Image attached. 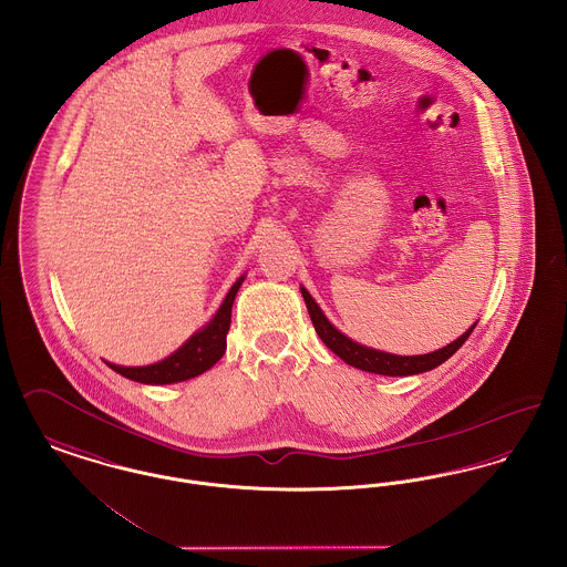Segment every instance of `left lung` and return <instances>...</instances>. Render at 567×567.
<instances>
[{"label":"left lung","instance_id":"left-lung-1","mask_svg":"<svg viewBox=\"0 0 567 567\" xmlns=\"http://www.w3.org/2000/svg\"><path fill=\"white\" fill-rule=\"evenodd\" d=\"M300 292L305 298V305H307V311L311 316L313 328L320 334V339L324 341L328 350H332L343 362H348L357 369H362V371H369V373H378V375L401 378V375H416V373L431 371V369L440 367L442 362H446L447 358L452 357L467 341V337L476 328V324H474L470 330H465L456 341L447 343L446 348H442L437 352L420 354V357H396V354L380 352V350H373V348H367V346H360L357 341H352L350 337H346L341 330H337L328 322V318L322 313V309L318 307V302L311 298V295L305 288H300Z\"/></svg>","mask_w":567,"mask_h":567}]
</instances>
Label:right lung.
Segmentation results:
<instances>
[{
	"label": "right lung",
	"mask_w": 567,
	"mask_h": 567,
	"mask_svg": "<svg viewBox=\"0 0 567 567\" xmlns=\"http://www.w3.org/2000/svg\"><path fill=\"white\" fill-rule=\"evenodd\" d=\"M243 279L245 275H240L235 281V286L224 298L221 307L217 309L209 324L194 332L171 357L147 367H121L113 362H106V364L123 378L141 384H177L209 371L210 367L226 352V334L230 328L233 302L239 292Z\"/></svg>",
	"instance_id": "1"
}]
</instances>
